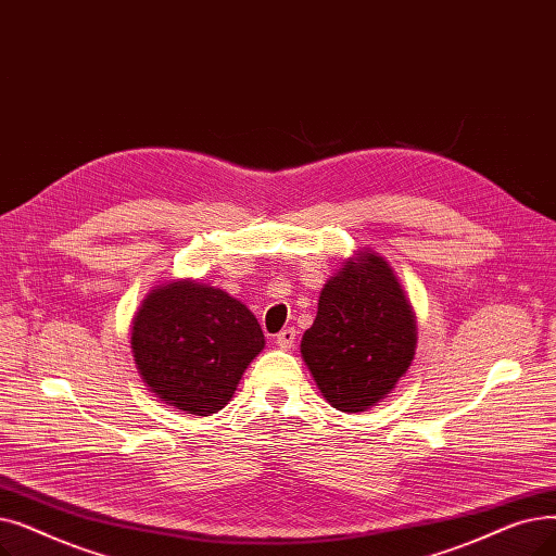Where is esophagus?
Here are the masks:
<instances>
[{
	"label": "esophagus",
	"mask_w": 556,
	"mask_h": 556,
	"mask_svg": "<svg viewBox=\"0 0 556 556\" xmlns=\"http://www.w3.org/2000/svg\"><path fill=\"white\" fill-rule=\"evenodd\" d=\"M295 329L293 327H288V329H281L279 333H277V345L281 348V350H291L293 348V343H295Z\"/></svg>",
	"instance_id": "obj_1"
}]
</instances>
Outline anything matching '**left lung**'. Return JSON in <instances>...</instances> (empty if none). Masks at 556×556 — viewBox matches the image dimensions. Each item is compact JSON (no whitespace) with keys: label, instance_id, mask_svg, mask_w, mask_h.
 Instances as JSON below:
<instances>
[{"label":"left lung","instance_id":"1","mask_svg":"<svg viewBox=\"0 0 556 556\" xmlns=\"http://www.w3.org/2000/svg\"><path fill=\"white\" fill-rule=\"evenodd\" d=\"M416 341V313L393 268L364 250L325 283L300 350L325 400L338 412L358 414L395 389Z\"/></svg>","mask_w":556,"mask_h":556}]
</instances>
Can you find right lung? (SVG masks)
I'll list each match as a JSON object with an SVG mask.
<instances>
[{"label": "right lung", "instance_id": "right-lung-1", "mask_svg": "<svg viewBox=\"0 0 556 556\" xmlns=\"http://www.w3.org/2000/svg\"><path fill=\"white\" fill-rule=\"evenodd\" d=\"M263 345L243 302L195 279L154 286L131 327L134 361L148 391L192 416L225 408Z\"/></svg>", "mask_w": 556, "mask_h": 556}]
</instances>
